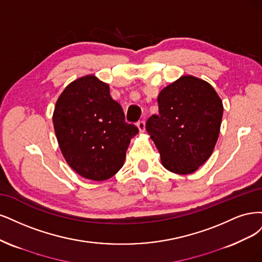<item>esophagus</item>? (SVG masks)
I'll list each match as a JSON object with an SVG mask.
<instances>
[{"label":"esophagus","mask_w":262,"mask_h":262,"mask_svg":"<svg viewBox=\"0 0 262 262\" xmlns=\"http://www.w3.org/2000/svg\"><path fill=\"white\" fill-rule=\"evenodd\" d=\"M137 126H138V129H139L140 133H145V130H146L145 122H143V121H139V122L137 123Z\"/></svg>","instance_id":"esophagus-1"}]
</instances>
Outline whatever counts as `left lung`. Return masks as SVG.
<instances>
[{
  "mask_svg": "<svg viewBox=\"0 0 262 262\" xmlns=\"http://www.w3.org/2000/svg\"><path fill=\"white\" fill-rule=\"evenodd\" d=\"M159 114L146 128L161 157V163L175 174L196 172L212 155L220 134L223 103L204 79L184 75L161 90Z\"/></svg>",
  "mask_w": 262,
  "mask_h": 262,
  "instance_id": "1",
  "label": "left lung"
}]
</instances>
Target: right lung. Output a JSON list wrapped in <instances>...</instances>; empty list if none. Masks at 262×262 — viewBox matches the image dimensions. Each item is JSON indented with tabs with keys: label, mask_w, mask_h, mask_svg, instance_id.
Returning <instances> with one entry per match:
<instances>
[{
	"label": "right lung",
	"mask_w": 262,
	"mask_h": 262,
	"mask_svg": "<svg viewBox=\"0 0 262 262\" xmlns=\"http://www.w3.org/2000/svg\"><path fill=\"white\" fill-rule=\"evenodd\" d=\"M53 126L61 152L73 170L91 181L119 172L138 128L125 122L122 106L110 87L95 75L72 81L58 97Z\"/></svg>",
	"instance_id": "right-lung-1"
}]
</instances>
